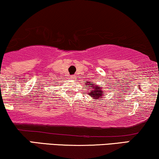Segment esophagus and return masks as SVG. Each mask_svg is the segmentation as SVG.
Segmentation results:
<instances>
[{
  "instance_id": "obj_1",
  "label": "esophagus",
  "mask_w": 159,
  "mask_h": 159,
  "mask_svg": "<svg viewBox=\"0 0 159 159\" xmlns=\"http://www.w3.org/2000/svg\"><path fill=\"white\" fill-rule=\"evenodd\" d=\"M75 76H74V75H72L71 76H70V78H71V79H74V78H75Z\"/></svg>"
}]
</instances>
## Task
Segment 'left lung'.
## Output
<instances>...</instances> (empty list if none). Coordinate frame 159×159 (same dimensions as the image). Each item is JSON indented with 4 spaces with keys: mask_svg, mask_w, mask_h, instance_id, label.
Listing matches in <instances>:
<instances>
[{
    "mask_svg": "<svg viewBox=\"0 0 159 159\" xmlns=\"http://www.w3.org/2000/svg\"><path fill=\"white\" fill-rule=\"evenodd\" d=\"M91 85V89H89V88H88V90H89L90 92V94L91 95V97H94L95 99H99L100 97H102L103 96V92L104 91H102L100 89V87H97V85H96V84H91L89 83V82H85V85Z\"/></svg>",
    "mask_w": 159,
    "mask_h": 159,
    "instance_id": "left-lung-1",
    "label": "left lung"
}]
</instances>
